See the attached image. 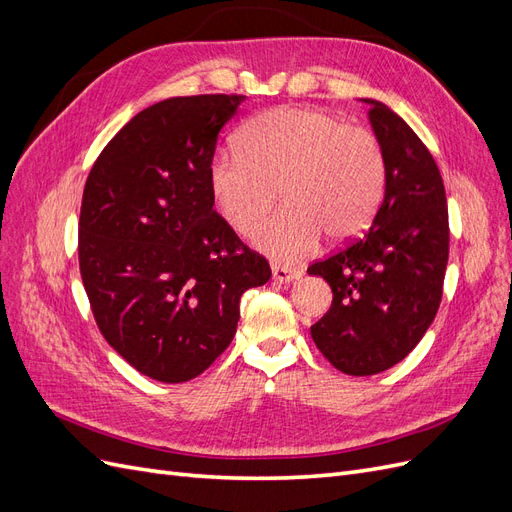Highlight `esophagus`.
<instances>
[{"mask_svg": "<svg viewBox=\"0 0 512 512\" xmlns=\"http://www.w3.org/2000/svg\"><path fill=\"white\" fill-rule=\"evenodd\" d=\"M299 275H301V271H297V269H288V267L273 265V280H275V282H280V284L294 282V280H297Z\"/></svg>", "mask_w": 512, "mask_h": 512, "instance_id": "1", "label": "esophagus"}]
</instances>
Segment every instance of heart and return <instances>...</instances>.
<instances>
[{
    "mask_svg": "<svg viewBox=\"0 0 512 512\" xmlns=\"http://www.w3.org/2000/svg\"><path fill=\"white\" fill-rule=\"evenodd\" d=\"M286 209L260 228L256 245L292 265L316 250L322 232L348 241L374 218L384 188L376 136L314 108H273L241 128L239 147L209 164V190L237 235L252 232L277 198Z\"/></svg>",
    "mask_w": 512,
    "mask_h": 512,
    "instance_id": "heart-1",
    "label": "heart"
}]
</instances>
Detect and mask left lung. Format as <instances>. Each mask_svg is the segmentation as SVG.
<instances>
[{
    "label": "left lung",
    "mask_w": 512,
    "mask_h": 512,
    "mask_svg": "<svg viewBox=\"0 0 512 512\" xmlns=\"http://www.w3.org/2000/svg\"><path fill=\"white\" fill-rule=\"evenodd\" d=\"M363 102L384 158L382 205L365 235L307 269L333 290L312 339L348 376L380 374L414 350L438 314L448 262V207L436 160L389 106Z\"/></svg>",
    "instance_id": "1"
}]
</instances>
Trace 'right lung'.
<instances>
[{
    "mask_svg": "<svg viewBox=\"0 0 512 512\" xmlns=\"http://www.w3.org/2000/svg\"><path fill=\"white\" fill-rule=\"evenodd\" d=\"M245 96L168 98L132 117L91 166L79 267L104 339L136 371L188 382L237 331L269 262L213 211L209 164Z\"/></svg>",
    "mask_w": 512,
    "mask_h": 512,
    "instance_id": "right-lung-1",
    "label": "right lung"
}]
</instances>
